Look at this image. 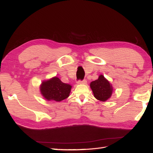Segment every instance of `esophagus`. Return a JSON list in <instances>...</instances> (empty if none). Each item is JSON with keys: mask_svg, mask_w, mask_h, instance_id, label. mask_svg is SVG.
<instances>
[{"mask_svg": "<svg viewBox=\"0 0 153 153\" xmlns=\"http://www.w3.org/2000/svg\"><path fill=\"white\" fill-rule=\"evenodd\" d=\"M77 84H87V81H86V80H82V81H80V80H79L78 82H77Z\"/></svg>", "mask_w": 153, "mask_h": 153, "instance_id": "esophagus-1", "label": "esophagus"}]
</instances>
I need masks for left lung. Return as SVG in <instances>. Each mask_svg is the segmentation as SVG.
<instances>
[{
	"label": "left lung",
	"mask_w": 153,
	"mask_h": 153,
	"mask_svg": "<svg viewBox=\"0 0 153 153\" xmlns=\"http://www.w3.org/2000/svg\"><path fill=\"white\" fill-rule=\"evenodd\" d=\"M90 88L94 96L100 101L105 102L110 98L113 92V87L103 75H100L98 79L90 83Z\"/></svg>",
	"instance_id": "1"
}]
</instances>
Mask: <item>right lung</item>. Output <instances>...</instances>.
Returning <instances> with one entry per match:
<instances>
[{"label":"right lung","instance_id":"1","mask_svg":"<svg viewBox=\"0 0 153 153\" xmlns=\"http://www.w3.org/2000/svg\"><path fill=\"white\" fill-rule=\"evenodd\" d=\"M71 88V85L63 83L55 76L43 81L40 85V91L47 100L61 102L68 98Z\"/></svg>","mask_w":153,"mask_h":153}]
</instances>
